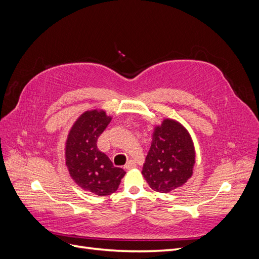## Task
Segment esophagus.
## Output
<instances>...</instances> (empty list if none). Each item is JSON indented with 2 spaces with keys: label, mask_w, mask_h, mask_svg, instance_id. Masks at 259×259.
I'll return each mask as SVG.
<instances>
[{
  "label": "esophagus",
  "mask_w": 259,
  "mask_h": 259,
  "mask_svg": "<svg viewBox=\"0 0 259 259\" xmlns=\"http://www.w3.org/2000/svg\"><path fill=\"white\" fill-rule=\"evenodd\" d=\"M124 167L126 168V169L135 168V167H136V162H135V161H133V160H131V161H128L126 164H125V166H124Z\"/></svg>",
  "instance_id": "34e87169"
}]
</instances>
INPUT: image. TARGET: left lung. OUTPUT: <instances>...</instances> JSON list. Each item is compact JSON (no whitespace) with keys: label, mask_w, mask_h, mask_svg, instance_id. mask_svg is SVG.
<instances>
[{"label":"left lung","mask_w":259,"mask_h":259,"mask_svg":"<svg viewBox=\"0 0 259 259\" xmlns=\"http://www.w3.org/2000/svg\"><path fill=\"white\" fill-rule=\"evenodd\" d=\"M194 164V143L182 123L165 117L154 125L142 170L152 190L167 193L182 187L191 178Z\"/></svg>","instance_id":"1"}]
</instances>
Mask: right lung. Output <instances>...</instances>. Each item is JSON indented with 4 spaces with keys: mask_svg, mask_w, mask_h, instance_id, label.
Returning a JSON list of instances; mask_svg holds the SVG:
<instances>
[{
    "mask_svg": "<svg viewBox=\"0 0 259 259\" xmlns=\"http://www.w3.org/2000/svg\"><path fill=\"white\" fill-rule=\"evenodd\" d=\"M111 120L103 109L83 112L70 128L65 144L69 175L83 190L99 197L115 192L126 174L97 148L98 137Z\"/></svg>",
    "mask_w": 259,
    "mask_h": 259,
    "instance_id": "1",
    "label": "right lung"
}]
</instances>
